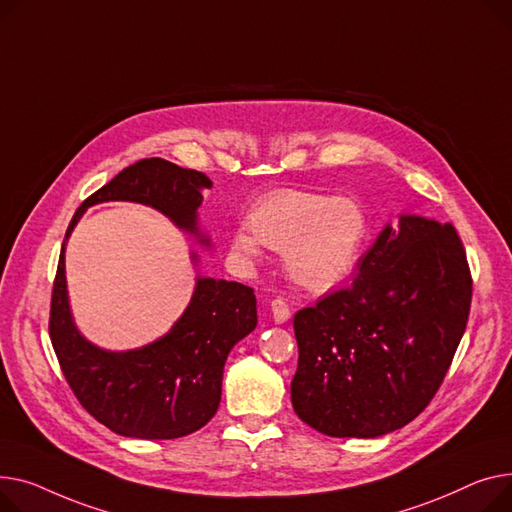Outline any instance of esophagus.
Segmentation results:
<instances>
[{
  "label": "esophagus",
  "mask_w": 512,
  "mask_h": 512,
  "mask_svg": "<svg viewBox=\"0 0 512 512\" xmlns=\"http://www.w3.org/2000/svg\"><path fill=\"white\" fill-rule=\"evenodd\" d=\"M270 314H273L277 324H283V322H287L291 318V310L285 304V299H281V297H275L273 302H270Z\"/></svg>",
  "instance_id": "esophagus-1"
}]
</instances>
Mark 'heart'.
Here are the masks:
<instances>
[{
	"instance_id": "heart-1",
	"label": "heart",
	"mask_w": 512,
	"mask_h": 512,
	"mask_svg": "<svg viewBox=\"0 0 512 512\" xmlns=\"http://www.w3.org/2000/svg\"><path fill=\"white\" fill-rule=\"evenodd\" d=\"M248 223L233 237L235 252L250 260L262 246L287 252L291 277L312 291L349 277L368 231L355 200L302 190L270 192L252 208Z\"/></svg>"
}]
</instances>
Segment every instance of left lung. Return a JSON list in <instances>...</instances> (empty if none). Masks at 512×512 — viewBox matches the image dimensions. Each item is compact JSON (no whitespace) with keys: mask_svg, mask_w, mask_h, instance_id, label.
Wrapping results in <instances>:
<instances>
[{"mask_svg":"<svg viewBox=\"0 0 512 512\" xmlns=\"http://www.w3.org/2000/svg\"><path fill=\"white\" fill-rule=\"evenodd\" d=\"M473 279L457 229L405 215L349 285L293 318L291 403L333 438H376L422 413L465 333Z\"/></svg>","mask_w":512,"mask_h":512,"instance_id":"8db88e82","label":"left lung"}]
</instances>
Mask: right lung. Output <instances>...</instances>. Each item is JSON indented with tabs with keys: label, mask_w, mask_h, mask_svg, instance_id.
Returning <instances> with one entry per match:
<instances>
[{
	"label": "right lung",
	"mask_w": 512,
	"mask_h": 512,
	"mask_svg": "<svg viewBox=\"0 0 512 512\" xmlns=\"http://www.w3.org/2000/svg\"><path fill=\"white\" fill-rule=\"evenodd\" d=\"M210 179L165 159H142L90 194L70 221L51 291L49 337L72 393L99 424L119 436L171 440L206 426L219 409L225 359L256 328L254 289L198 279L192 302L159 341L113 353L90 345L72 322L64 248L84 210L107 200L148 204L196 233V210ZM206 242V239H204Z\"/></svg>",
	"instance_id": "obj_1"
}]
</instances>
